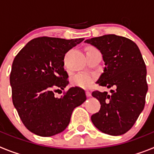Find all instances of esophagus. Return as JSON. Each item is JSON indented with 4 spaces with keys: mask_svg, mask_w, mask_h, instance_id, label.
I'll return each instance as SVG.
<instances>
[{
    "mask_svg": "<svg viewBox=\"0 0 154 154\" xmlns=\"http://www.w3.org/2000/svg\"><path fill=\"white\" fill-rule=\"evenodd\" d=\"M85 93H86V96H88V97H89V96H91V92H89V90H87L86 92H85Z\"/></svg>",
    "mask_w": 154,
    "mask_h": 154,
    "instance_id": "obj_1",
    "label": "esophagus"
}]
</instances>
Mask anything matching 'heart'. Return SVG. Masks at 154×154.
Returning <instances> with one entry per match:
<instances>
[{"label":"heart","instance_id":"b5f03b06","mask_svg":"<svg viewBox=\"0 0 154 154\" xmlns=\"http://www.w3.org/2000/svg\"><path fill=\"white\" fill-rule=\"evenodd\" d=\"M95 75L89 73H81L75 75L72 79V85L73 86L79 87L82 89H88L92 85L95 80Z\"/></svg>","mask_w":154,"mask_h":154}]
</instances>
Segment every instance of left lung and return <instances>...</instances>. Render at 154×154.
Returning a JSON list of instances; mask_svg holds the SVG:
<instances>
[{
  "label": "left lung",
  "mask_w": 154,
  "mask_h": 154,
  "mask_svg": "<svg viewBox=\"0 0 154 154\" xmlns=\"http://www.w3.org/2000/svg\"><path fill=\"white\" fill-rule=\"evenodd\" d=\"M85 42L102 53L106 67L96 83L111 89L93 91L101 107L91 116L98 130L109 135L126 133L136 123L145 106L148 90L146 69L135 42L125 37L106 35L87 39Z\"/></svg>",
  "instance_id": "8db88e82"
}]
</instances>
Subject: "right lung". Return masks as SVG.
<instances>
[{"label": "right lung", "mask_w": 154, "mask_h": 154, "mask_svg": "<svg viewBox=\"0 0 154 154\" xmlns=\"http://www.w3.org/2000/svg\"><path fill=\"white\" fill-rule=\"evenodd\" d=\"M84 38L39 37L30 41L12 63V101L23 124L31 133L51 137L65 130L75 107L86 100L84 89L72 87L60 98L55 92L69 84L64 57Z\"/></svg>", "instance_id": "obj_1"}]
</instances>
